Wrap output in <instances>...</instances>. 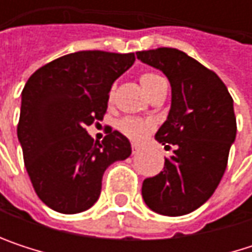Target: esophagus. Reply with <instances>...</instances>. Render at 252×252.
<instances>
[{"label": "esophagus", "mask_w": 252, "mask_h": 252, "mask_svg": "<svg viewBox=\"0 0 252 252\" xmlns=\"http://www.w3.org/2000/svg\"><path fill=\"white\" fill-rule=\"evenodd\" d=\"M131 147H132V155H135L140 150V144H137V143H131Z\"/></svg>", "instance_id": "1"}]
</instances>
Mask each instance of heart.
<instances>
[{
    "label": "heart",
    "instance_id": "1",
    "mask_svg": "<svg viewBox=\"0 0 252 252\" xmlns=\"http://www.w3.org/2000/svg\"><path fill=\"white\" fill-rule=\"evenodd\" d=\"M160 81H163V78L156 74V73H144L140 76V83L141 87L144 89V92L149 94ZM112 97V93H111ZM118 129L134 141H138L141 138H144L152 129H153V123L149 120H143V118H135V117H126L123 120L118 121Z\"/></svg>",
    "mask_w": 252,
    "mask_h": 252
}]
</instances>
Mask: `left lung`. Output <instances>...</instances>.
Returning <instances> with one entry per match:
<instances>
[{
  "mask_svg": "<svg viewBox=\"0 0 252 252\" xmlns=\"http://www.w3.org/2000/svg\"><path fill=\"white\" fill-rule=\"evenodd\" d=\"M137 58L169 78L172 105L156 140L175 146L163 171L143 181L141 194L159 215H188L212 197L225 174L236 135L233 99L215 71L179 49L140 51Z\"/></svg>",
  "mask_w": 252,
  "mask_h": 252,
  "instance_id": "left-lung-1",
  "label": "left lung"
}]
</instances>
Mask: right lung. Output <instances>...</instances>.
<instances>
[{
	"label": "right lung",
	"instance_id": "obj_1",
	"mask_svg": "<svg viewBox=\"0 0 252 252\" xmlns=\"http://www.w3.org/2000/svg\"><path fill=\"white\" fill-rule=\"evenodd\" d=\"M134 61L132 52L78 51L45 64L27 80L17 137L32 185L52 210L74 215L90 209L108 166L131 155L120 131L109 126L97 143L86 126L103 120L114 81Z\"/></svg>",
	"mask_w": 252,
	"mask_h": 252
}]
</instances>
